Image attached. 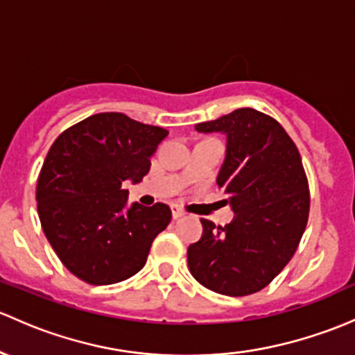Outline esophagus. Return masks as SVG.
Masks as SVG:
<instances>
[{
    "label": "esophagus",
    "mask_w": 355,
    "mask_h": 355,
    "mask_svg": "<svg viewBox=\"0 0 355 355\" xmlns=\"http://www.w3.org/2000/svg\"><path fill=\"white\" fill-rule=\"evenodd\" d=\"M185 212L182 211L180 207H177V206H171V216H173V219H178V218H182V216H184Z\"/></svg>",
    "instance_id": "34e87169"
}]
</instances>
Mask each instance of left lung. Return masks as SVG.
<instances>
[{"label":"left lung","mask_w":355,"mask_h":355,"mask_svg":"<svg viewBox=\"0 0 355 355\" xmlns=\"http://www.w3.org/2000/svg\"><path fill=\"white\" fill-rule=\"evenodd\" d=\"M199 132L226 134L218 185L234 219L202 223V238L187 250L190 274L225 296H248L274 281L293 259L309 214V189L301 155L270 115L236 109L200 122Z\"/></svg>","instance_id":"obj_1"}]
</instances>
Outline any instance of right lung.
I'll return each mask as SVG.
<instances>
[{
	"label": "right lung",
	"instance_id": "add662e5",
	"mask_svg": "<svg viewBox=\"0 0 355 355\" xmlns=\"http://www.w3.org/2000/svg\"><path fill=\"white\" fill-rule=\"evenodd\" d=\"M168 130L119 112L89 115L59 134L37 180L46 238L71 274L93 286L125 281L146 263L171 221L166 204L128 207L125 180H143Z\"/></svg>",
	"mask_w": 355,
	"mask_h": 355
}]
</instances>
